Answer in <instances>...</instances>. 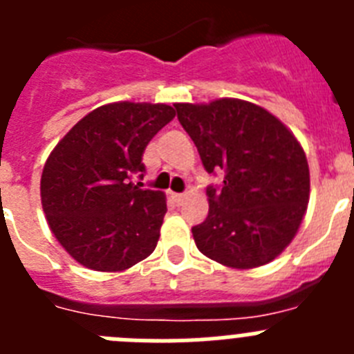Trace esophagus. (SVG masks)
<instances>
[{"label": "esophagus", "instance_id": "34e87169", "mask_svg": "<svg viewBox=\"0 0 354 354\" xmlns=\"http://www.w3.org/2000/svg\"><path fill=\"white\" fill-rule=\"evenodd\" d=\"M184 198H186V195H184V193H171V200H174L175 204H183Z\"/></svg>", "mask_w": 354, "mask_h": 354}]
</instances>
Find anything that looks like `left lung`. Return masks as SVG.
Returning <instances> with one entry per match:
<instances>
[{
  "mask_svg": "<svg viewBox=\"0 0 354 354\" xmlns=\"http://www.w3.org/2000/svg\"><path fill=\"white\" fill-rule=\"evenodd\" d=\"M207 174L209 214L192 228L196 248L220 264L250 270L278 257L298 232L310 196L301 145L274 115L241 99L175 104Z\"/></svg>",
  "mask_w": 354,
  "mask_h": 354,
  "instance_id": "obj_1",
  "label": "left lung"
}]
</instances>
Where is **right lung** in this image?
Wrapping results in <instances>:
<instances>
[{
  "label": "right lung",
  "mask_w": 354,
  "mask_h": 354,
  "mask_svg": "<svg viewBox=\"0 0 354 354\" xmlns=\"http://www.w3.org/2000/svg\"><path fill=\"white\" fill-rule=\"evenodd\" d=\"M175 117L168 104L113 102L81 118L44 165L42 209L72 259L95 271H124L154 252L167 198L140 189L142 156Z\"/></svg>",
  "instance_id": "obj_1"
}]
</instances>
